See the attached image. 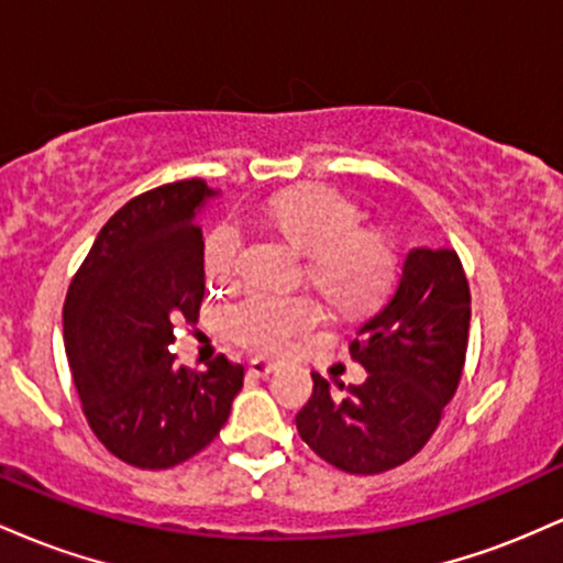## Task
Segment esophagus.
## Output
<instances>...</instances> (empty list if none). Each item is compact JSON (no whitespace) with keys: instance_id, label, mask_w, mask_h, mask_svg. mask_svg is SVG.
<instances>
[{"instance_id":"34e87169","label":"esophagus","mask_w":563,"mask_h":563,"mask_svg":"<svg viewBox=\"0 0 563 563\" xmlns=\"http://www.w3.org/2000/svg\"><path fill=\"white\" fill-rule=\"evenodd\" d=\"M275 371H277V365L269 363V360L256 357L249 363V376H254V378H267L269 373H275Z\"/></svg>"}]
</instances>
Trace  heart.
<instances>
[{
  "label": "heart",
  "mask_w": 563,
  "mask_h": 563,
  "mask_svg": "<svg viewBox=\"0 0 563 563\" xmlns=\"http://www.w3.org/2000/svg\"><path fill=\"white\" fill-rule=\"evenodd\" d=\"M267 219L290 243L307 251V275L341 309L371 307L386 294L397 273V254L386 235L363 230L357 203L328 190L307 187L267 206ZM203 269L211 286H228L241 269V232L224 222L203 245ZM322 309L309 294L256 288L224 312L222 328L232 344L277 357L320 325Z\"/></svg>",
  "instance_id": "1"
}]
</instances>
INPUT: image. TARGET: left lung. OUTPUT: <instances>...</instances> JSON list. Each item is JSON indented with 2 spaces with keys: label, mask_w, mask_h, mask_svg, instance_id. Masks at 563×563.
<instances>
[{
  "label": "left lung",
  "mask_w": 563,
  "mask_h": 563,
  "mask_svg": "<svg viewBox=\"0 0 563 563\" xmlns=\"http://www.w3.org/2000/svg\"><path fill=\"white\" fill-rule=\"evenodd\" d=\"M471 294L450 249H410L391 296L354 333L349 352L367 371L360 386L314 389L296 429L346 474L402 466L434 434L466 363Z\"/></svg>",
  "instance_id": "1"
}]
</instances>
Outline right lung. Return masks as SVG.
<instances>
[{
  "label": "right lung",
  "instance_id": "right-lung-1",
  "mask_svg": "<svg viewBox=\"0 0 563 563\" xmlns=\"http://www.w3.org/2000/svg\"><path fill=\"white\" fill-rule=\"evenodd\" d=\"M219 190L185 179L132 198L100 230L70 283L63 339L84 416L115 457L172 468L214 442L243 367L174 363V325L198 322L206 294L198 214Z\"/></svg>",
  "mask_w": 563,
  "mask_h": 563
}]
</instances>
